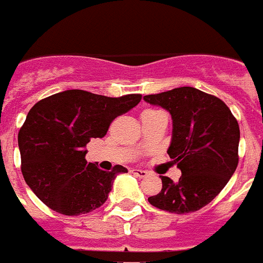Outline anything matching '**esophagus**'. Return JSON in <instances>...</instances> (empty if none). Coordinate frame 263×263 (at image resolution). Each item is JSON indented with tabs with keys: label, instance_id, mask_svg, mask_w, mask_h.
Listing matches in <instances>:
<instances>
[{
	"label": "esophagus",
	"instance_id": "1",
	"mask_svg": "<svg viewBox=\"0 0 263 263\" xmlns=\"http://www.w3.org/2000/svg\"><path fill=\"white\" fill-rule=\"evenodd\" d=\"M132 174L135 176H139V178H146L147 176V172L143 171V170H132Z\"/></svg>",
	"mask_w": 263,
	"mask_h": 263
}]
</instances>
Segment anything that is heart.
Instances as JSON below:
<instances>
[{"instance_id":"obj_1","label":"heart","mask_w":263,"mask_h":263,"mask_svg":"<svg viewBox=\"0 0 263 263\" xmlns=\"http://www.w3.org/2000/svg\"><path fill=\"white\" fill-rule=\"evenodd\" d=\"M158 113H160V111H157V110L147 109V110H145L143 113H142V117H146V116H153V114H158Z\"/></svg>"}]
</instances>
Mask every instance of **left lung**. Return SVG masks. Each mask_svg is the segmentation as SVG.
<instances>
[{
	"label": "left lung",
	"mask_w": 263,
	"mask_h": 263,
	"mask_svg": "<svg viewBox=\"0 0 263 263\" xmlns=\"http://www.w3.org/2000/svg\"><path fill=\"white\" fill-rule=\"evenodd\" d=\"M143 99L171 114L174 129L168 154L182 171L178 182L161 176L163 189L149 197V203L175 214L198 211L220 193L237 168V120L223 100L193 87Z\"/></svg>",
	"instance_id": "obj_1"
}]
</instances>
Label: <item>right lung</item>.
Returning a JSON list of instances; mask_svg holds the SVG:
<instances>
[{"label": "right lung", "mask_w": 263, "mask_h": 263, "mask_svg": "<svg viewBox=\"0 0 263 263\" xmlns=\"http://www.w3.org/2000/svg\"><path fill=\"white\" fill-rule=\"evenodd\" d=\"M140 99V93L109 98L69 89L37 102L17 135L22 174L34 194L63 215L88 214L103 205L116 175L127 168L102 171L87 163L85 146L103 138L114 118Z\"/></svg>", "instance_id": "obj_1"}]
</instances>
